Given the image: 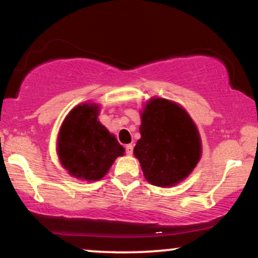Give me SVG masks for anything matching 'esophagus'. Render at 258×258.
I'll use <instances>...</instances> for the list:
<instances>
[{
	"mask_svg": "<svg viewBox=\"0 0 258 258\" xmlns=\"http://www.w3.org/2000/svg\"><path fill=\"white\" fill-rule=\"evenodd\" d=\"M126 153H127V155H132V154H133V146H132V144H127V146H126Z\"/></svg>",
	"mask_w": 258,
	"mask_h": 258,
	"instance_id": "34e87169",
	"label": "esophagus"
}]
</instances>
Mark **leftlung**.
I'll return each mask as SVG.
<instances>
[{"instance_id": "1", "label": "left lung", "mask_w": 258, "mask_h": 258, "mask_svg": "<svg viewBox=\"0 0 258 258\" xmlns=\"http://www.w3.org/2000/svg\"><path fill=\"white\" fill-rule=\"evenodd\" d=\"M141 138L133 154L144 177L156 186H173L189 176L201 158L198 127L183 106L152 98L141 111Z\"/></svg>"}]
</instances>
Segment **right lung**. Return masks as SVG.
Listing matches in <instances>:
<instances>
[{
    "label": "right lung",
    "mask_w": 258,
    "mask_h": 258,
    "mask_svg": "<svg viewBox=\"0 0 258 258\" xmlns=\"http://www.w3.org/2000/svg\"><path fill=\"white\" fill-rule=\"evenodd\" d=\"M100 106L82 103L70 110L59 128L57 154L70 176L92 182L99 180L125 149L99 122Z\"/></svg>",
    "instance_id": "obj_1"
}]
</instances>
